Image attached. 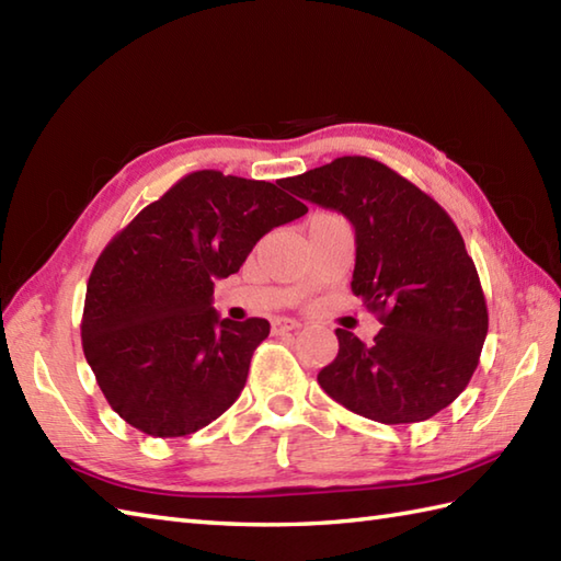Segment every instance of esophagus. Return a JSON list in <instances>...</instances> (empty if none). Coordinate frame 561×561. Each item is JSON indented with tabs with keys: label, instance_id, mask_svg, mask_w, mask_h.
Returning <instances> with one entry per match:
<instances>
[{
	"label": "esophagus",
	"instance_id": "obj_1",
	"mask_svg": "<svg viewBox=\"0 0 561 561\" xmlns=\"http://www.w3.org/2000/svg\"><path fill=\"white\" fill-rule=\"evenodd\" d=\"M299 328H301L299 320H291V318H277L272 323V332H277V335H279V332H291V330H299Z\"/></svg>",
	"mask_w": 561,
	"mask_h": 561
}]
</instances>
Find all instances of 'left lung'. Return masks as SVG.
<instances>
[{
	"label": "left lung",
	"instance_id": "1",
	"mask_svg": "<svg viewBox=\"0 0 561 561\" xmlns=\"http://www.w3.org/2000/svg\"><path fill=\"white\" fill-rule=\"evenodd\" d=\"M284 187L350 219L352 291L383 325L371 344L337 328L340 352L318 374L320 388L380 424L424 422L448 408L478 368L490 316L446 209L366 157L335 159Z\"/></svg>",
	"mask_w": 561,
	"mask_h": 561
}]
</instances>
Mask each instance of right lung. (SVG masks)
I'll list each match as a JSON object with an SVG mask.
<instances>
[{"mask_svg": "<svg viewBox=\"0 0 561 561\" xmlns=\"http://www.w3.org/2000/svg\"><path fill=\"white\" fill-rule=\"evenodd\" d=\"M306 211L282 183L195 171L103 248L87 284L81 344L127 424L187 436L238 400L270 323L219 318L214 282L241 270L274 226Z\"/></svg>", "mask_w": 561, "mask_h": 561, "instance_id": "obj_1", "label": "right lung"}]
</instances>
